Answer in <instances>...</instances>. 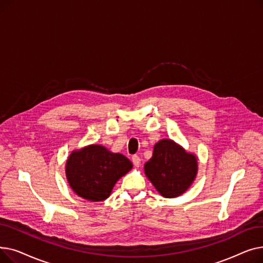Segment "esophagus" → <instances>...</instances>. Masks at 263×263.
Instances as JSON below:
<instances>
[{
    "label": "esophagus",
    "instance_id": "obj_1",
    "mask_svg": "<svg viewBox=\"0 0 263 263\" xmlns=\"http://www.w3.org/2000/svg\"><path fill=\"white\" fill-rule=\"evenodd\" d=\"M132 162H133V164H134V166L139 167L140 165H141V158H140L139 156H133V157H132Z\"/></svg>",
    "mask_w": 263,
    "mask_h": 263
}]
</instances>
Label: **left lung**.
Wrapping results in <instances>:
<instances>
[{"instance_id":"8db88e82","label":"left lung","mask_w":263,"mask_h":263,"mask_svg":"<svg viewBox=\"0 0 263 263\" xmlns=\"http://www.w3.org/2000/svg\"><path fill=\"white\" fill-rule=\"evenodd\" d=\"M145 174L160 194L166 198L182 195L195 180L197 158L172 140H161L146 164Z\"/></svg>"}]
</instances>
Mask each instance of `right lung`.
I'll return each instance as SVG.
<instances>
[{
  "label": "right lung",
  "instance_id": "add662e5",
  "mask_svg": "<svg viewBox=\"0 0 263 263\" xmlns=\"http://www.w3.org/2000/svg\"><path fill=\"white\" fill-rule=\"evenodd\" d=\"M131 161L101 145L73 150L66 162V177L76 194L89 201L106 199L119 179L132 168Z\"/></svg>",
  "mask_w": 263,
  "mask_h": 263
}]
</instances>
